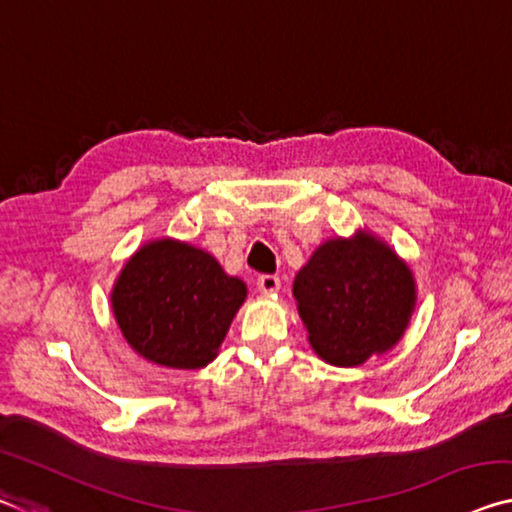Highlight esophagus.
Returning <instances> with one entry per match:
<instances>
[{
    "label": "esophagus",
    "mask_w": 512,
    "mask_h": 512,
    "mask_svg": "<svg viewBox=\"0 0 512 512\" xmlns=\"http://www.w3.org/2000/svg\"><path fill=\"white\" fill-rule=\"evenodd\" d=\"M257 289L262 294H278L280 292V278L278 276H259L257 278Z\"/></svg>",
    "instance_id": "34e87169"
}]
</instances>
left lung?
Listing matches in <instances>:
<instances>
[{
	"label": "left lung",
	"instance_id": "8db88e82",
	"mask_svg": "<svg viewBox=\"0 0 512 512\" xmlns=\"http://www.w3.org/2000/svg\"><path fill=\"white\" fill-rule=\"evenodd\" d=\"M292 292L312 352L335 368L393 349L416 308L414 271L370 230L317 246Z\"/></svg>",
	"mask_w": 512,
	"mask_h": 512
}]
</instances>
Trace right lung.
<instances>
[{
  "label": "right lung",
  "mask_w": 512,
  "mask_h": 512,
  "mask_svg": "<svg viewBox=\"0 0 512 512\" xmlns=\"http://www.w3.org/2000/svg\"><path fill=\"white\" fill-rule=\"evenodd\" d=\"M246 282L188 241L151 239L121 266L110 303L135 354L174 370H197L218 356L246 301Z\"/></svg>",
  "instance_id": "right-lung-1"
}]
</instances>
